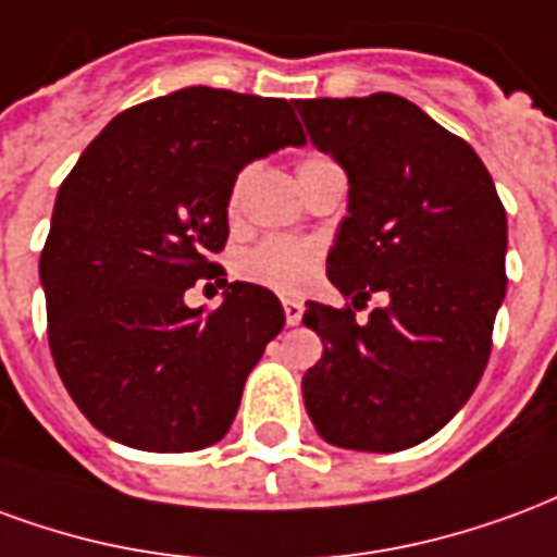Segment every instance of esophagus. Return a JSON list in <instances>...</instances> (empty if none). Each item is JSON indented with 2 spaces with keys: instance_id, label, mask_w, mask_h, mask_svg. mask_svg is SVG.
<instances>
[{
  "instance_id": "obj_1",
  "label": "esophagus",
  "mask_w": 557,
  "mask_h": 557,
  "mask_svg": "<svg viewBox=\"0 0 557 557\" xmlns=\"http://www.w3.org/2000/svg\"><path fill=\"white\" fill-rule=\"evenodd\" d=\"M302 311H306V308H302L299 299H294V296H287V299H284V320H287L290 326H296V323L302 320Z\"/></svg>"
}]
</instances>
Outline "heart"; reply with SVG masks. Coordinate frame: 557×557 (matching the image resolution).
Instances as JSON below:
<instances>
[{"label":"heart","instance_id":"heart-1","mask_svg":"<svg viewBox=\"0 0 557 557\" xmlns=\"http://www.w3.org/2000/svg\"><path fill=\"white\" fill-rule=\"evenodd\" d=\"M320 165H335L326 157H308L299 165V174L311 172V169H320ZM251 169H243L234 181V189H231V205L237 207L239 195H243V186L249 181ZM320 246L311 243V239H294V237H267L261 239L251 251H246L243 258V273L249 275L251 282L267 284V287H275V290H302L306 284H311V278L318 275L320 270Z\"/></svg>","mask_w":557,"mask_h":557}]
</instances>
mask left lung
I'll return each mask as SVG.
<instances>
[{
    "label": "left lung",
    "instance_id": "left-lung-1",
    "mask_svg": "<svg viewBox=\"0 0 557 557\" xmlns=\"http://www.w3.org/2000/svg\"><path fill=\"white\" fill-rule=\"evenodd\" d=\"M311 145L347 174V216L326 275L352 307L306 302L323 356L302 376L311 424L329 445L371 454L440 433L490 359L505 302L507 216L481 157L397 95L299 100Z\"/></svg>",
    "mask_w": 557,
    "mask_h": 557
}]
</instances>
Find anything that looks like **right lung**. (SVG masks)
Listing matches in <instances>:
<instances>
[{
    "instance_id": "right-lung-1",
    "label": "right lung",
    "mask_w": 557,
    "mask_h": 557,
    "mask_svg": "<svg viewBox=\"0 0 557 557\" xmlns=\"http://www.w3.org/2000/svg\"><path fill=\"white\" fill-rule=\"evenodd\" d=\"M306 136L282 97L189 85L112 117L64 177L40 251L52 362L103 436L181 454L228 433L243 385L282 332L273 290L219 275L237 174Z\"/></svg>"
}]
</instances>
